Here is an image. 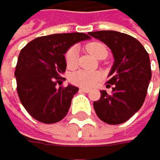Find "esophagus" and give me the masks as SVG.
Wrapping results in <instances>:
<instances>
[{
  "instance_id": "obj_1",
  "label": "esophagus",
  "mask_w": 160,
  "mask_h": 160,
  "mask_svg": "<svg viewBox=\"0 0 160 160\" xmlns=\"http://www.w3.org/2000/svg\"><path fill=\"white\" fill-rule=\"evenodd\" d=\"M79 91L83 92H89V91H91V89H89V88H79Z\"/></svg>"
}]
</instances>
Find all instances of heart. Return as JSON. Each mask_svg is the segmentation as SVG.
<instances>
[{
	"label": "heart",
	"mask_w": 160,
	"mask_h": 160,
	"mask_svg": "<svg viewBox=\"0 0 160 160\" xmlns=\"http://www.w3.org/2000/svg\"><path fill=\"white\" fill-rule=\"evenodd\" d=\"M86 50L92 53L93 57L100 58L103 56H108V48L102 42H91L86 45ZM64 61L68 68H73L78 62V50L76 47H71L64 53ZM100 76L96 72H88L79 69L73 72L69 76V81L72 83L82 88H92L99 82Z\"/></svg>",
	"instance_id": "b5f03b06"
}]
</instances>
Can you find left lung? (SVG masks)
<instances>
[{"instance_id":"1","label":"left lung","mask_w":160,"mask_h":160,"mask_svg":"<svg viewBox=\"0 0 160 160\" xmlns=\"http://www.w3.org/2000/svg\"><path fill=\"white\" fill-rule=\"evenodd\" d=\"M103 42L112 52L114 62L108 81L113 86L112 93L100 91V98L93 102L99 119L108 124L128 120L143 104L151 78L148 52L133 37L114 31L88 32Z\"/></svg>"}]
</instances>
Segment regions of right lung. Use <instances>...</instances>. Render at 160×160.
Masks as SVG:
<instances>
[{
  "mask_svg": "<svg viewBox=\"0 0 160 160\" xmlns=\"http://www.w3.org/2000/svg\"><path fill=\"white\" fill-rule=\"evenodd\" d=\"M91 38L83 32L38 37L22 48L15 77L22 104L42 123H56L67 115L78 88L68 84L58 88L64 78V53L76 42Z\"/></svg>",
  "mask_w": 160,
  "mask_h": 160,
  "instance_id": "1",
  "label": "right lung"
}]
</instances>
